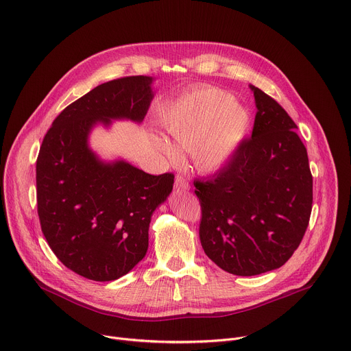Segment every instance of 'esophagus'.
<instances>
[{
    "label": "esophagus",
    "mask_w": 351,
    "mask_h": 351,
    "mask_svg": "<svg viewBox=\"0 0 351 351\" xmlns=\"http://www.w3.org/2000/svg\"><path fill=\"white\" fill-rule=\"evenodd\" d=\"M174 186H176V189H178V191H186V189H189V182H188V180H186L182 174H177Z\"/></svg>",
    "instance_id": "esophagus-1"
}]
</instances>
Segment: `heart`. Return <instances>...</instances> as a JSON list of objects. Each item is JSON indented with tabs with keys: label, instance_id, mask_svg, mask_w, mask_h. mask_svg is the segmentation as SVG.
Instances as JSON below:
<instances>
[{
	"label": "heart",
	"instance_id": "b5f03b06",
	"mask_svg": "<svg viewBox=\"0 0 351 351\" xmlns=\"http://www.w3.org/2000/svg\"><path fill=\"white\" fill-rule=\"evenodd\" d=\"M248 127V111L232 103L230 93L205 88L180 106L167 124V132L178 147L191 150L198 169L215 171L234 156ZM158 146L170 162L180 160L173 145L159 141Z\"/></svg>",
	"mask_w": 351,
	"mask_h": 351
}]
</instances>
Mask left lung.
<instances>
[{
  "label": "left lung",
  "instance_id": "obj_1",
  "mask_svg": "<svg viewBox=\"0 0 351 351\" xmlns=\"http://www.w3.org/2000/svg\"><path fill=\"white\" fill-rule=\"evenodd\" d=\"M251 89L258 108L251 138L212 178L193 180L202 248L237 276L283 266L313 210V174L295 123L275 99Z\"/></svg>",
  "mask_w": 351,
  "mask_h": 351
}]
</instances>
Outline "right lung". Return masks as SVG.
Wrapping results in <instances>:
<instances>
[{"label": "right lung", "mask_w": 351, "mask_h": 351, "mask_svg": "<svg viewBox=\"0 0 351 351\" xmlns=\"http://www.w3.org/2000/svg\"><path fill=\"white\" fill-rule=\"evenodd\" d=\"M152 77L101 84L66 106L45 135L36 160L37 215L56 256L96 282L124 275L146 255L152 213L173 189L174 174H147L128 163L104 165L88 147L96 123L142 121Z\"/></svg>", "instance_id": "right-lung-1"}]
</instances>
